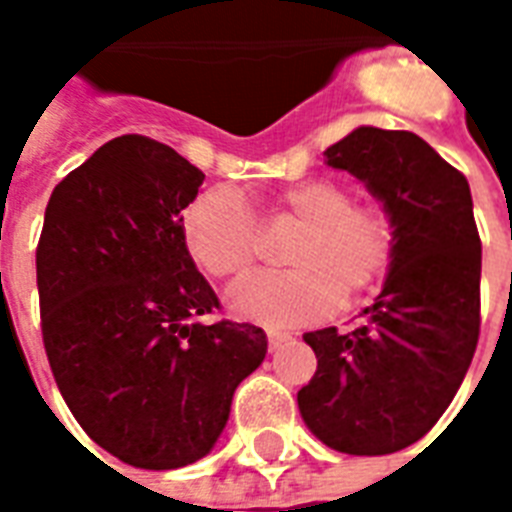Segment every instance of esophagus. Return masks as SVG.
I'll return each instance as SVG.
<instances>
[{
	"mask_svg": "<svg viewBox=\"0 0 512 512\" xmlns=\"http://www.w3.org/2000/svg\"><path fill=\"white\" fill-rule=\"evenodd\" d=\"M287 340H292V335H289L287 329H279V327L268 329V348L271 350H279Z\"/></svg>",
	"mask_w": 512,
	"mask_h": 512,
	"instance_id": "1",
	"label": "esophagus"
}]
</instances>
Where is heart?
Returning a JSON list of instances; mask_svg holds the SVG:
<instances>
[{"label":"heart","mask_w":512,"mask_h":512,"mask_svg":"<svg viewBox=\"0 0 512 512\" xmlns=\"http://www.w3.org/2000/svg\"><path fill=\"white\" fill-rule=\"evenodd\" d=\"M279 215L295 217L303 231L289 249V271H257L233 281L228 303L244 319L303 324L356 297L388 271L393 220L377 204H361L348 183L308 177L281 188ZM185 247L201 271L225 279L247 271L257 255V220L231 185L201 191L183 215Z\"/></svg>","instance_id":"1"}]
</instances>
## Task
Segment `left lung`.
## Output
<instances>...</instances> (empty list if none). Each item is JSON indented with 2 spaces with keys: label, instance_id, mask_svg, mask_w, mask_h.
Instances as JSON below:
<instances>
[{
  "label": "left lung",
  "instance_id": "left-lung-1",
  "mask_svg": "<svg viewBox=\"0 0 512 512\" xmlns=\"http://www.w3.org/2000/svg\"><path fill=\"white\" fill-rule=\"evenodd\" d=\"M393 220V257L361 327L305 332L319 358L297 393L329 449L377 457L420 441L465 380L481 324V239L470 185L414 132L356 127L324 151Z\"/></svg>",
  "mask_w": 512,
  "mask_h": 512
}]
</instances>
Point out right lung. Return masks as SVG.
Here are the masks:
<instances>
[{"instance_id": "obj_1", "label": "right lung", "mask_w": 512, "mask_h": 512, "mask_svg": "<svg viewBox=\"0 0 512 512\" xmlns=\"http://www.w3.org/2000/svg\"><path fill=\"white\" fill-rule=\"evenodd\" d=\"M201 183L175 148L122 135L44 209L36 287L50 369L84 433L135 468L212 452L233 390L268 350L255 324L201 321L220 305L183 236Z\"/></svg>"}]
</instances>
